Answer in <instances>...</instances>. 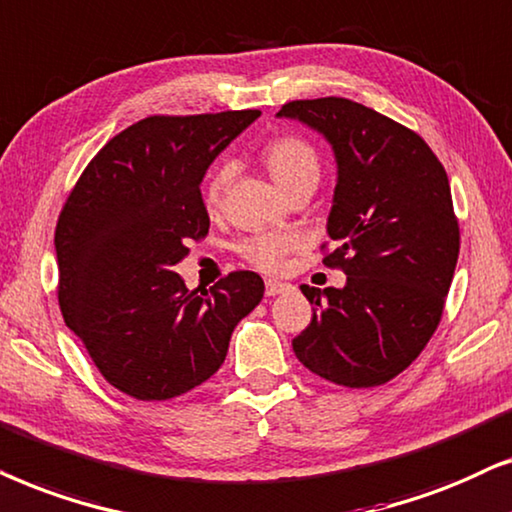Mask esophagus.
I'll use <instances>...</instances> for the list:
<instances>
[{
	"mask_svg": "<svg viewBox=\"0 0 512 512\" xmlns=\"http://www.w3.org/2000/svg\"><path fill=\"white\" fill-rule=\"evenodd\" d=\"M288 288H290L288 283H281V281H271V278H269L267 283H264V290H267V295H269V297H274V295H281V292H285V290H288Z\"/></svg>",
	"mask_w": 512,
	"mask_h": 512,
	"instance_id": "esophagus-1",
	"label": "esophagus"
}]
</instances>
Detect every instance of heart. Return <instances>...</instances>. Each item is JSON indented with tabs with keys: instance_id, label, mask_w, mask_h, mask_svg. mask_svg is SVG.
Masks as SVG:
<instances>
[{
	"instance_id": "b5f03b06",
	"label": "heart",
	"mask_w": 512,
	"mask_h": 512,
	"mask_svg": "<svg viewBox=\"0 0 512 512\" xmlns=\"http://www.w3.org/2000/svg\"><path fill=\"white\" fill-rule=\"evenodd\" d=\"M264 161H267L271 177H274L283 192H290V189L302 185V182H316L318 185L320 161L316 149H313L309 142L299 138H278L264 147ZM229 177V163H222V166H217L213 170L206 187L208 206H215V203L222 199V192L224 187H227ZM295 245L297 238L292 234L271 231V234H257L245 238V241L238 243V252H241L245 262L255 264L257 269L278 271L283 267L285 255H288Z\"/></svg>"
}]
</instances>
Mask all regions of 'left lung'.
Masks as SVG:
<instances>
[{
    "label": "left lung",
    "mask_w": 512,
    "mask_h": 512,
    "mask_svg": "<svg viewBox=\"0 0 512 512\" xmlns=\"http://www.w3.org/2000/svg\"><path fill=\"white\" fill-rule=\"evenodd\" d=\"M295 119L330 142L337 187L327 267L344 288L302 285L313 318L292 339L304 367L339 386L367 388L398 377L440 323L459 260V222L445 168L410 128L346 98L295 100Z\"/></svg>",
    "instance_id": "1"
}]
</instances>
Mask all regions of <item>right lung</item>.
Wrapping results in <instances>:
<instances>
[{"label": "right lung", "instance_id": "obj_1", "mask_svg": "<svg viewBox=\"0 0 512 512\" xmlns=\"http://www.w3.org/2000/svg\"><path fill=\"white\" fill-rule=\"evenodd\" d=\"M260 109L147 117L114 135L67 196L56 227L58 302L102 377L168 400L220 370L241 318L264 297L255 271L187 290L175 264L208 234L201 182Z\"/></svg>", "mask_w": 512, "mask_h": 512}]
</instances>
